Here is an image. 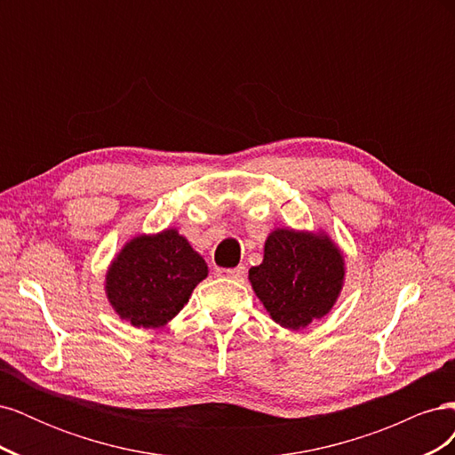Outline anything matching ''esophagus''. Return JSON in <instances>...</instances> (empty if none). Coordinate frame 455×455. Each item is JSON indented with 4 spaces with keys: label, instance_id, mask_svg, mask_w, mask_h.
Here are the masks:
<instances>
[{
    "label": "esophagus",
    "instance_id": "obj_1",
    "mask_svg": "<svg viewBox=\"0 0 455 455\" xmlns=\"http://www.w3.org/2000/svg\"><path fill=\"white\" fill-rule=\"evenodd\" d=\"M218 275H220V277H226V279L237 281V279H241L243 275H244V266L233 267V269H218Z\"/></svg>",
    "mask_w": 455,
    "mask_h": 455
}]
</instances>
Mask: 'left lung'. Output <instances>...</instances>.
<instances>
[{
	"mask_svg": "<svg viewBox=\"0 0 455 455\" xmlns=\"http://www.w3.org/2000/svg\"><path fill=\"white\" fill-rule=\"evenodd\" d=\"M249 281L271 319L298 332L336 306L346 283V256L321 228H275Z\"/></svg>",
	"mask_w": 455,
	"mask_h": 455,
	"instance_id": "obj_1",
	"label": "left lung"
}]
</instances>
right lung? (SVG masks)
<instances>
[{"instance_id":"add662e5","label":"right lung","mask_w":455,"mask_h":455,"mask_svg":"<svg viewBox=\"0 0 455 455\" xmlns=\"http://www.w3.org/2000/svg\"><path fill=\"white\" fill-rule=\"evenodd\" d=\"M209 266L178 233H139L121 246L104 275V292L121 321L134 328H163L184 309Z\"/></svg>"}]
</instances>
